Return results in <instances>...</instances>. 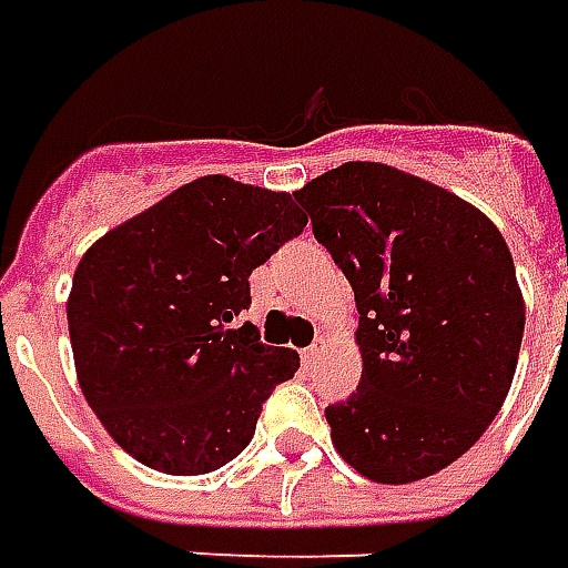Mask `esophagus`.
Returning a JSON list of instances; mask_svg holds the SVG:
<instances>
[{
    "instance_id": "esophagus-1",
    "label": "esophagus",
    "mask_w": 568,
    "mask_h": 568,
    "mask_svg": "<svg viewBox=\"0 0 568 568\" xmlns=\"http://www.w3.org/2000/svg\"><path fill=\"white\" fill-rule=\"evenodd\" d=\"M318 353H322V341H315V344L303 349V363L315 365V359H318Z\"/></svg>"
}]
</instances>
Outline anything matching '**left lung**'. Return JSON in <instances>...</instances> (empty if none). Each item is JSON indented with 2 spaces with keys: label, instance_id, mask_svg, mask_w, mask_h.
Segmentation results:
<instances>
[{
  "label": "left lung",
  "instance_id": "obj_1",
  "mask_svg": "<svg viewBox=\"0 0 568 568\" xmlns=\"http://www.w3.org/2000/svg\"><path fill=\"white\" fill-rule=\"evenodd\" d=\"M356 293L359 387L331 403L353 469L406 485L459 459L500 413L525 306L500 231L406 171L346 162L293 193Z\"/></svg>",
  "mask_w": 568,
  "mask_h": 568
}]
</instances>
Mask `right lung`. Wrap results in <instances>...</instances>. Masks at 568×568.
<instances>
[{
  "mask_svg": "<svg viewBox=\"0 0 568 568\" xmlns=\"http://www.w3.org/2000/svg\"><path fill=\"white\" fill-rule=\"evenodd\" d=\"M306 215L291 193L209 174L118 224L80 258L68 331L78 382L118 447L165 475L222 469L300 356L262 344L250 275Z\"/></svg>",
  "mask_w": 568,
  "mask_h": 568,
  "instance_id": "1",
  "label": "right lung"
}]
</instances>
